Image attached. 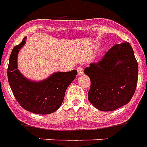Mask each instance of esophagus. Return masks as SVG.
I'll list each match as a JSON object with an SVG mask.
<instances>
[{
  "mask_svg": "<svg viewBox=\"0 0 147 147\" xmlns=\"http://www.w3.org/2000/svg\"><path fill=\"white\" fill-rule=\"evenodd\" d=\"M76 70H77L78 72V76H81L83 74V68L82 65H78L76 67Z\"/></svg>",
  "mask_w": 147,
  "mask_h": 147,
  "instance_id": "obj_1",
  "label": "esophagus"
}]
</instances>
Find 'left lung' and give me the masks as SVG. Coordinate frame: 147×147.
Instances as JSON below:
<instances>
[{"instance_id": "left-lung-1", "label": "left lung", "mask_w": 147, "mask_h": 147, "mask_svg": "<svg viewBox=\"0 0 147 147\" xmlns=\"http://www.w3.org/2000/svg\"><path fill=\"white\" fill-rule=\"evenodd\" d=\"M90 80L88 100L96 109L113 111L127 105L138 83V65L128 42L116 44L101 61L85 69Z\"/></svg>"}]
</instances>
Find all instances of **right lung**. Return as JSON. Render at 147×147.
<instances>
[{"instance_id": "obj_1", "label": "right lung", "mask_w": 147, "mask_h": 147, "mask_svg": "<svg viewBox=\"0 0 147 147\" xmlns=\"http://www.w3.org/2000/svg\"><path fill=\"white\" fill-rule=\"evenodd\" d=\"M26 37L12 49L8 66V81L18 102L27 111L40 115L57 110L64 100L67 88L76 78V70L56 72L42 81H32L18 68V53L25 45Z\"/></svg>"}]
</instances>
